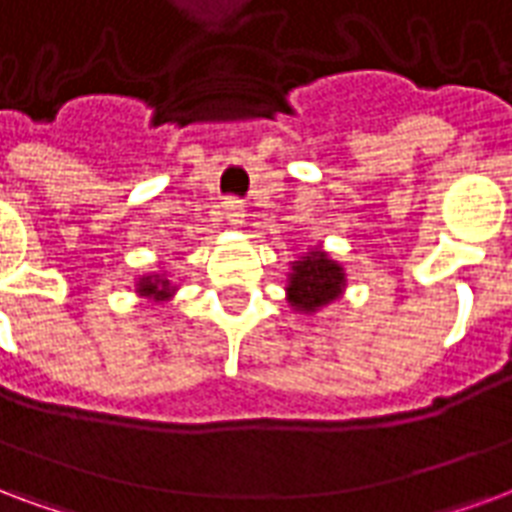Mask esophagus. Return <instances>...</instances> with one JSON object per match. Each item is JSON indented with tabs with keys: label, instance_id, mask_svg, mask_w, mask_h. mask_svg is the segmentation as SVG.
I'll return each instance as SVG.
<instances>
[{
	"label": "esophagus",
	"instance_id": "1",
	"mask_svg": "<svg viewBox=\"0 0 512 512\" xmlns=\"http://www.w3.org/2000/svg\"><path fill=\"white\" fill-rule=\"evenodd\" d=\"M224 215H226V221L232 226H240L242 224V218H245V205H242L240 199H226L224 202Z\"/></svg>",
	"mask_w": 512,
	"mask_h": 512
}]
</instances>
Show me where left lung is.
<instances>
[{
	"label": "left lung",
	"instance_id": "obj_1",
	"mask_svg": "<svg viewBox=\"0 0 512 512\" xmlns=\"http://www.w3.org/2000/svg\"><path fill=\"white\" fill-rule=\"evenodd\" d=\"M345 272L343 267L326 256L324 251H310L299 261L291 264L288 275V302L294 310L302 313H315L324 305L334 302L343 294Z\"/></svg>",
	"mask_w": 512,
	"mask_h": 512
}]
</instances>
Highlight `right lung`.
<instances>
[{
	"label": "right lung",
	"mask_w": 512,
	"mask_h": 512,
	"mask_svg": "<svg viewBox=\"0 0 512 512\" xmlns=\"http://www.w3.org/2000/svg\"><path fill=\"white\" fill-rule=\"evenodd\" d=\"M137 294L140 297H151L153 302H167L169 297H172V291L175 288L169 286L167 278H161V275H148V278H140V283H137Z\"/></svg>",
	"instance_id": "add662e5"
}]
</instances>
